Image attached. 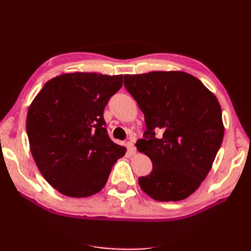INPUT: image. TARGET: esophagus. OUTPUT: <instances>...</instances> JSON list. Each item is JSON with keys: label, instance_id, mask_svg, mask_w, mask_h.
Segmentation results:
<instances>
[{"label": "esophagus", "instance_id": "34e87169", "mask_svg": "<svg viewBox=\"0 0 251 251\" xmlns=\"http://www.w3.org/2000/svg\"><path fill=\"white\" fill-rule=\"evenodd\" d=\"M126 147H127V151H128V152L130 155H134L136 154V147L135 145L131 142H127L126 143Z\"/></svg>", "mask_w": 251, "mask_h": 251}]
</instances>
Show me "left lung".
Masks as SVG:
<instances>
[{"label": "left lung", "instance_id": "8db88e82", "mask_svg": "<svg viewBox=\"0 0 251 251\" xmlns=\"http://www.w3.org/2000/svg\"><path fill=\"white\" fill-rule=\"evenodd\" d=\"M124 85L145 116L146 130L136 147L152 163L139 186L155 201H182L205 179L222 146L217 99L184 72L125 75Z\"/></svg>", "mask_w": 251, "mask_h": 251}]
</instances>
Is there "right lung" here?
<instances>
[{"instance_id":"1","label":"right lung","mask_w":251,"mask_h":251,"mask_svg":"<svg viewBox=\"0 0 251 251\" xmlns=\"http://www.w3.org/2000/svg\"><path fill=\"white\" fill-rule=\"evenodd\" d=\"M123 76L64 74L44 85L28 108L26 134L37 168L69 197L92 196L105 186L126 150L110 139L104 109Z\"/></svg>"}]
</instances>
